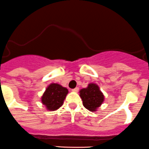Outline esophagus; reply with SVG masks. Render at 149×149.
Returning <instances> with one entry per match:
<instances>
[{
    "instance_id": "obj_1",
    "label": "esophagus",
    "mask_w": 149,
    "mask_h": 149,
    "mask_svg": "<svg viewBox=\"0 0 149 149\" xmlns=\"http://www.w3.org/2000/svg\"><path fill=\"white\" fill-rule=\"evenodd\" d=\"M78 91H79V88L77 87L75 88L72 89V91H74V92H78Z\"/></svg>"
}]
</instances>
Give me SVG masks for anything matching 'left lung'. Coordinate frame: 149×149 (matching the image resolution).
<instances>
[{
  "mask_svg": "<svg viewBox=\"0 0 149 149\" xmlns=\"http://www.w3.org/2000/svg\"><path fill=\"white\" fill-rule=\"evenodd\" d=\"M80 97L83 100V106L92 112L97 111L104 102V95L97 84L91 83L86 88L80 91Z\"/></svg>",
  "mask_w": 149,
  "mask_h": 149,
  "instance_id": "obj_1",
  "label": "left lung"
}]
</instances>
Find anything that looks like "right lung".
Instances as JSON below:
<instances>
[{"mask_svg":"<svg viewBox=\"0 0 149 149\" xmlns=\"http://www.w3.org/2000/svg\"><path fill=\"white\" fill-rule=\"evenodd\" d=\"M68 89L57 83H52L47 88L42 97V102L47 110H56L63 104Z\"/></svg>","mask_w":149,"mask_h":149,"instance_id":"obj_1","label":"right lung"}]
</instances>
